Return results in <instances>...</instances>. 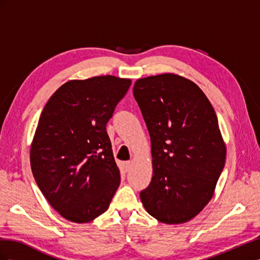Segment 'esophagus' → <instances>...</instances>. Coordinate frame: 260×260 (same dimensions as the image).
I'll use <instances>...</instances> for the list:
<instances>
[{
    "label": "esophagus",
    "mask_w": 260,
    "mask_h": 260,
    "mask_svg": "<svg viewBox=\"0 0 260 260\" xmlns=\"http://www.w3.org/2000/svg\"><path fill=\"white\" fill-rule=\"evenodd\" d=\"M131 167H132V161L131 160L123 162V168H124L125 171H129L131 169Z\"/></svg>",
    "instance_id": "1"
}]
</instances>
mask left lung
I'll list each match as a JSON object with an SVG mask.
<instances>
[{
  "mask_svg": "<svg viewBox=\"0 0 260 260\" xmlns=\"http://www.w3.org/2000/svg\"><path fill=\"white\" fill-rule=\"evenodd\" d=\"M133 95L151 137L153 177L140 193L162 223L187 222L205 207L225 162L217 115L193 81L175 74L138 79Z\"/></svg>",
  "mask_w": 260,
  "mask_h": 260,
  "instance_id": "1",
  "label": "left lung"
}]
</instances>
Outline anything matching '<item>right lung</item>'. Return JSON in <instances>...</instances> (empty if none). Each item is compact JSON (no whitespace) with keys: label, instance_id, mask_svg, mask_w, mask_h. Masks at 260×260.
Here are the masks:
<instances>
[{"label":"right lung","instance_id":"right-lung-1","mask_svg":"<svg viewBox=\"0 0 260 260\" xmlns=\"http://www.w3.org/2000/svg\"><path fill=\"white\" fill-rule=\"evenodd\" d=\"M131 79L70 80L45 104L30 148L36 182L60 216L90 222L108 209L120 184L106 124Z\"/></svg>","mask_w":260,"mask_h":260}]
</instances>
